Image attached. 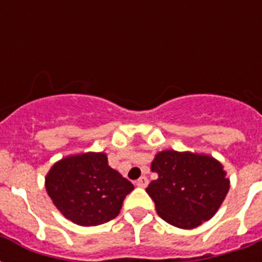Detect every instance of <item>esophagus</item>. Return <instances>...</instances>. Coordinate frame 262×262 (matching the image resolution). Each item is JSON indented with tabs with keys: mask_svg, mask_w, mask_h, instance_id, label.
Wrapping results in <instances>:
<instances>
[{
	"mask_svg": "<svg viewBox=\"0 0 262 262\" xmlns=\"http://www.w3.org/2000/svg\"><path fill=\"white\" fill-rule=\"evenodd\" d=\"M147 185H148L147 177H141V178L136 181V186L137 187H147Z\"/></svg>",
	"mask_w": 262,
	"mask_h": 262,
	"instance_id": "1",
	"label": "esophagus"
}]
</instances>
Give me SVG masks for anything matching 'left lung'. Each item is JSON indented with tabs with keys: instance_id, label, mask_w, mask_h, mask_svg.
<instances>
[{
	"instance_id": "8db88e82",
	"label": "left lung",
	"mask_w": 262,
	"mask_h": 262,
	"mask_svg": "<svg viewBox=\"0 0 262 262\" xmlns=\"http://www.w3.org/2000/svg\"><path fill=\"white\" fill-rule=\"evenodd\" d=\"M147 187L158 215L174 227L191 230L212 219L230 189L223 164L213 156L174 149L158 152Z\"/></svg>"
}]
</instances>
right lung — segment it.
<instances>
[{
	"label": "right lung",
	"instance_id": "obj_1",
	"mask_svg": "<svg viewBox=\"0 0 262 262\" xmlns=\"http://www.w3.org/2000/svg\"><path fill=\"white\" fill-rule=\"evenodd\" d=\"M55 208L75 224L91 227L118 216L135 186L111 168L104 152H85L55 162L45 178Z\"/></svg>",
	"mask_w": 262,
	"mask_h": 262
}]
</instances>
